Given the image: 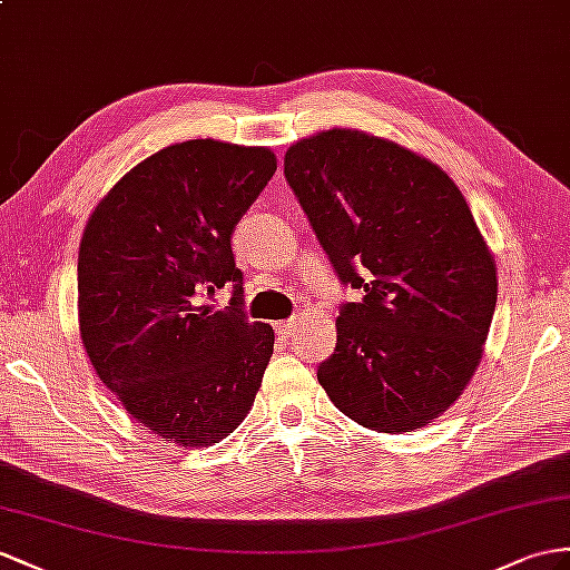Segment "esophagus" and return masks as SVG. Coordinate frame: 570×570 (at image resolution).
I'll use <instances>...</instances> for the list:
<instances>
[{
    "mask_svg": "<svg viewBox=\"0 0 570 570\" xmlns=\"http://www.w3.org/2000/svg\"><path fill=\"white\" fill-rule=\"evenodd\" d=\"M298 327V320H282V323H276V332L282 334V337H291V334H296Z\"/></svg>",
    "mask_w": 570,
    "mask_h": 570,
    "instance_id": "1",
    "label": "esophagus"
}]
</instances>
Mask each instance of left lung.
<instances>
[{
	"mask_svg": "<svg viewBox=\"0 0 570 570\" xmlns=\"http://www.w3.org/2000/svg\"><path fill=\"white\" fill-rule=\"evenodd\" d=\"M284 175L344 284L337 346L317 381L363 429L431 424L474 375L499 296L460 187L433 160L358 129L291 144Z\"/></svg>",
	"mask_w": 570,
	"mask_h": 570,
	"instance_id": "obj_1",
	"label": "left lung"
}]
</instances>
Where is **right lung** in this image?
Segmentation results:
<instances>
[{
    "label": "right lung",
    "mask_w": 570,
    "mask_h": 570,
    "mask_svg": "<svg viewBox=\"0 0 570 570\" xmlns=\"http://www.w3.org/2000/svg\"><path fill=\"white\" fill-rule=\"evenodd\" d=\"M276 170L267 146L189 139L110 187L79 245V332L139 426L183 448L224 441L250 412L274 330L243 315L230 233ZM234 282L228 312L203 303Z\"/></svg>",
    "instance_id": "obj_1"
}]
</instances>
